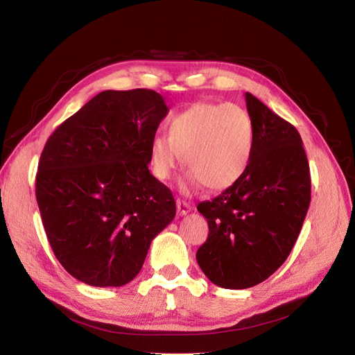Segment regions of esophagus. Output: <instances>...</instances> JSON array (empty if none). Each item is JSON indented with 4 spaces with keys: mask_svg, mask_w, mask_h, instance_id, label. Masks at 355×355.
<instances>
[{
    "mask_svg": "<svg viewBox=\"0 0 355 355\" xmlns=\"http://www.w3.org/2000/svg\"><path fill=\"white\" fill-rule=\"evenodd\" d=\"M176 209H178V213L180 214V216H185V214H188L192 210L189 202H187L184 200H179V198L176 200Z\"/></svg>",
    "mask_w": 355,
    "mask_h": 355,
    "instance_id": "esophagus-1",
    "label": "esophagus"
}]
</instances>
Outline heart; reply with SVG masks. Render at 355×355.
Returning a JSON list of instances; mask_svg holds the SVG:
<instances>
[{
    "label": "heart",
    "instance_id": "obj_1",
    "mask_svg": "<svg viewBox=\"0 0 355 355\" xmlns=\"http://www.w3.org/2000/svg\"><path fill=\"white\" fill-rule=\"evenodd\" d=\"M168 136L158 135L149 146L153 175L166 182L184 155V185L213 191L231 188L244 176L253 154V123L244 108L234 103L196 102L176 114Z\"/></svg>",
    "mask_w": 355,
    "mask_h": 355
}]
</instances>
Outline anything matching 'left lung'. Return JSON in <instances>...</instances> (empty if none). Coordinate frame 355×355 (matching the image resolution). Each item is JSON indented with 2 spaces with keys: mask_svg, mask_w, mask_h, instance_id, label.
Listing matches in <instances>:
<instances>
[{
  "mask_svg": "<svg viewBox=\"0 0 355 355\" xmlns=\"http://www.w3.org/2000/svg\"><path fill=\"white\" fill-rule=\"evenodd\" d=\"M254 141L244 176L197 210L207 219L209 237L197 262L223 288L265 282L292 252L311 201L309 164L296 128L245 93Z\"/></svg>",
  "mask_w": 355,
  "mask_h": 355,
  "instance_id": "obj_1",
  "label": "left lung"
}]
</instances>
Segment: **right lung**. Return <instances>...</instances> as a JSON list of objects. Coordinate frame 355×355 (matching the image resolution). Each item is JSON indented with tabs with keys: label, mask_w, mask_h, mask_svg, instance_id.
Segmentation results:
<instances>
[{
	"label": "right lung",
	"mask_w": 355,
	"mask_h": 355,
	"mask_svg": "<svg viewBox=\"0 0 355 355\" xmlns=\"http://www.w3.org/2000/svg\"><path fill=\"white\" fill-rule=\"evenodd\" d=\"M167 112L154 90H105L49 137L37 202L55 256L77 280L130 283L173 220V194L148 170L149 146Z\"/></svg>",
	"instance_id": "1"
}]
</instances>
